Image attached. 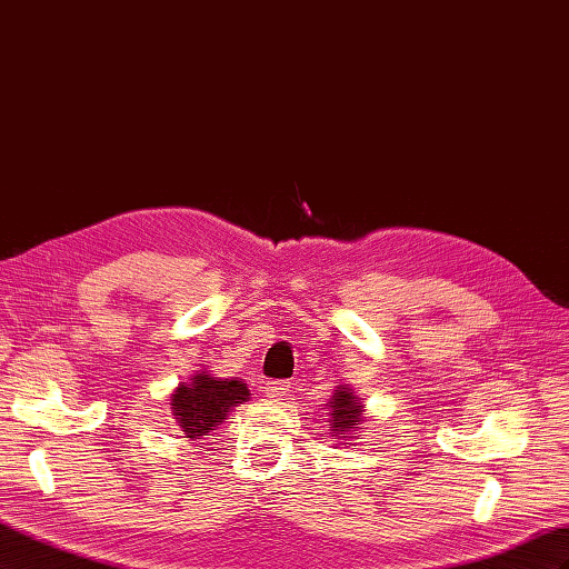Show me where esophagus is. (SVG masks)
<instances>
[{"label":"esophagus","mask_w":569,"mask_h":569,"mask_svg":"<svg viewBox=\"0 0 569 569\" xmlns=\"http://www.w3.org/2000/svg\"><path fill=\"white\" fill-rule=\"evenodd\" d=\"M263 391L266 396H270V399H282V396L289 391V382H268Z\"/></svg>","instance_id":"esophagus-1"}]
</instances>
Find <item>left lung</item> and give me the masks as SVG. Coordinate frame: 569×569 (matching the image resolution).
I'll use <instances>...</instances> for the list:
<instances>
[{
	"mask_svg": "<svg viewBox=\"0 0 569 569\" xmlns=\"http://www.w3.org/2000/svg\"><path fill=\"white\" fill-rule=\"evenodd\" d=\"M327 422H330V437L341 441H353L363 437L366 429V401L351 389V385H337L332 399L327 401Z\"/></svg>",
	"mask_w": 569,
	"mask_h": 569,
	"instance_id": "left-lung-1",
	"label": "left lung"
}]
</instances>
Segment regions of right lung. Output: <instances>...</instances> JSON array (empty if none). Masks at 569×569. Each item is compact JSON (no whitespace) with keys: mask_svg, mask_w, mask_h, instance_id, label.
<instances>
[{"mask_svg":"<svg viewBox=\"0 0 569 569\" xmlns=\"http://www.w3.org/2000/svg\"><path fill=\"white\" fill-rule=\"evenodd\" d=\"M249 401V387L239 377H216L211 370H197L187 382H180L168 396L170 416L178 432L187 439L209 437L230 412Z\"/></svg>","mask_w":569,"mask_h":569,"instance_id":"right-lung-1","label":"right lung"}]
</instances>
